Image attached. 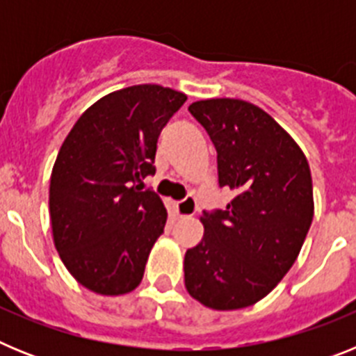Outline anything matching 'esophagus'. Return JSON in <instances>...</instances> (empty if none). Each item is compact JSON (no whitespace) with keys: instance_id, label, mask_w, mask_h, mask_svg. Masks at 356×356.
Listing matches in <instances>:
<instances>
[{"instance_id":"34e87169","label":"esophagus","mask_w":356,"mask_h":356,"mask_svg":"<svg viewBox=\"0 0 356 356\" xmlns=\"http://www.w3.org/2000/svg\"><path fill=\"white\" fill-rule=\"evenodd\" d=\"M175 209H176V213L181 217H187V216H194L197 210V203L196 200H194L193 196H187L185 200L178 201V203H175Z\"/></svg>"}]
</instances>
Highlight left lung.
Masks as SVG:
<instances>
[{"label":"left lung","instance_id":"left-lung-1","mask_svg":"<svg viewBox=\"0 0 356 356\" xmlns=\"http://www.w3.org/2000/svg\"><path fill=\"white\" fill-rule=\"evenodd\" d=\"M188 112L216 146L219 187L235 197L225 210L203 212V238L185 253V287L213 310L250 307L287 275L312 225L307 156L253 103L217 97Z\"/></svg>","mask_w":356,"mask_h":356}]
</instances>
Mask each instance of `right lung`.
I'll use <instances>...</instances> for the list:
<instances>
[{
	"instance_id": "obj_1",
	"label": "right lung",
	"mask_w": 356,
	"mask_h": 356,
	"mask_svg": "<svg viewBox=\"0 0 356 356\" xmlns=\"http://www.w3.org/2000/svg\"><path fill=\"white\" fill-rule=\"evenodd\" d=\"M187 102L162 85H134L97 99L65 137L49 181L53 241L89 291L119 296L144 276L168 210L140 180L155 175L159 135Z\"/></svg>"
}]
</instances>
